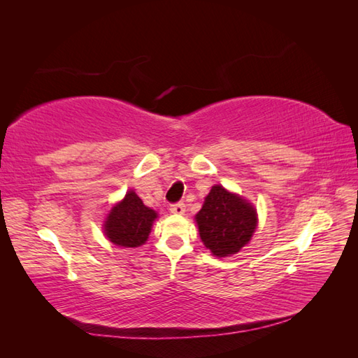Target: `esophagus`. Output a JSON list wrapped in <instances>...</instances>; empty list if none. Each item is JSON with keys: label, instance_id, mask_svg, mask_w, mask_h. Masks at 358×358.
I'll return each instance as SVG.
<instances>
[{"label": "esophagus", "instance_id": "obj_1", "mask_svg": "<svg viewBox=\"0 0 358 358\" xmlns=\"http://www.w3.org/2000/svg\"><path fill=\"white\" fill-rule=\"evenodd\" d=\"M169 210L172 212V214H175V215H183L185 214V210H186V206H185V203H173V204H171L169 206Z\"/></svg>", "mask_w": 358, "mask_h": 358}]
</instances>
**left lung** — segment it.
Segmentation results:
<instances>
[{"label": "left lung", "instance_id": "1", "mask_svg": "<svg viewBox=\"0 0 358 358\" xmlns=\"http://www.w3.org/2000/svg\"><path fill=\"white\" fill-rule=\"evenodd\" d=\"M195 220L204 246L217 257L238 252L257 227V214L250 203L220 185L212 186Z\"/></svg>", "mask_w": 358, "mask_h": 358}]
</instances>
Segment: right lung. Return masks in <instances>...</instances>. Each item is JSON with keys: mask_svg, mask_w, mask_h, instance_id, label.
I'll return each mask as SVG.
<instances>
[{"mask_svg": "<svg viewBox=\"0 0 358 358\" xmlns=\"http://www.w3.org/2000/svg\"><path fill=\"white\" fill-rule=\"evenodd\" d=\"M157 212L146 208L135 192L113 206L106 218L104 234L112 243L123 248H138L148 240Z\"/></svg>", "mask_w": 358, "mask_h": 358, "instance_id": "add662e5", "label": "right lung"}]
</instances>
